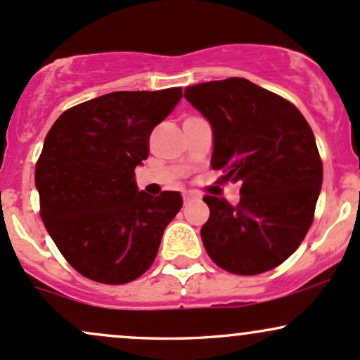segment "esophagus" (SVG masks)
Instances as JSON below:
<instances>
[{"instance_id":"1","label":"esophagus","mask_w":360,"mask_h":360,"mask_svg":"<svg viewBox=\"0 0 360 360\" xmlns=\"http://www.w3.org/2000/svg\"><path fill=\"white\" fill-rule=\"evenodd\" d=\"M193 198H194V194H193V193H189V191H184V193H183V200H184V205H186V203H189V201H191Z\"/></svg>"}]
</instances>
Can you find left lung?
I'll use <instances>...</instances> for the list:
<instances>
[{"mask_svg": "<svg viewBox=\"0 0 360 360\" xmlns=\"http://www.w3.org/2000/svg\"><path fill=\"white\" fill-rule=\"evenodd\" d=\"M184 98L212 125V167L240 186L237 206L203 198L206 252L233 274L274 269L303 242L320 196L323 166L311 128L292 103L243 77L189 86Z\"/></svg>", "mask_w": 360, "mask_h": 360, "instance_id": "obj_1", "label": "left lung"}]
</instances>
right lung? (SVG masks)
I'll return each instance as SVG.
<instances>
[{"instance_id": "right-lung-1", "label": "right lung", "mask_w": 360, "mask_h": 360, "mask_svg": "<svg viewBox=\"0 0 360 360\" xmlns=\"http://www.w3.org/2000/svg\"><path fill=\"white\" fill-rule=\"evenodd\" d=\"M181 98V88L115 91L65 110L49 130L35 167L40 217L84 278L125 284L154 262L183 198L139 191L135 167Z\"/></svg>"}]
</instances>
